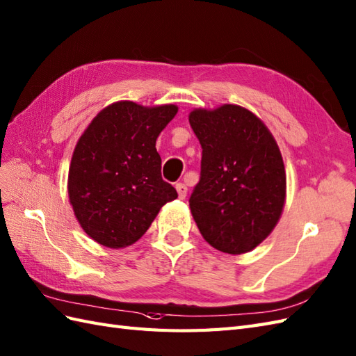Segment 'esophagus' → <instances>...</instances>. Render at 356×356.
Listing matches in <instances>:
<instances>
[{
	"instance_id": "34e87169",
	"label": "esophagus",
	"mask_w": 356,
	"mask_h": 356,
	"mask_svg": "<svg viewBox=\"0 0 356 356\" xmlns=\"http://www.w3.org/2000/svg\"><path fill=\"white\" fill-rule=\"evenodd\" d=\"M176 189H177V194H179V198L184 200L186 197V193H188V188L185 184H177L176 185Z\"/></svg>"
}]
</instances>
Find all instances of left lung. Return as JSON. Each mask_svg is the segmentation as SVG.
<instances>
[{
    "mask_svg": "<svg viewBox=\"0 0 356 356\" xmlns=\"http://www.w3.org/2000/svg\"><path fill=\"white\" fill-rule=\"evenodd\" d=\"M189 124L202 144V176L189 198L204 241L225 254L248 252L278 224L286 168L278 144L250 109L195 108Z\"/></svg>",
    "mask_w": 356,
    "mask_h": 356,
    "instance_id": "left-lung-1",
    "label": "left lung"
}]
</instances>
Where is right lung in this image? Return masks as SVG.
Masks as SVG:
<instances>
[{
	"label": "right lung",
	"mask_w": 356,
	"mask_h": 356,
	"mask_svg": "<svg viewBox=\"0 0 356 356\" xmlns=\"http://www.w3.org/2000/svg\"><path fill=\"white\" fill-rule=\"evenodd\" d=\"M179 108L120 100L104 108L72 154L67 194L83 230L108 248H124L147 232L161 207L177 198L161 176L156 138Z\"/></svg>",
	"instance_id": "1"
}]
</instances>
